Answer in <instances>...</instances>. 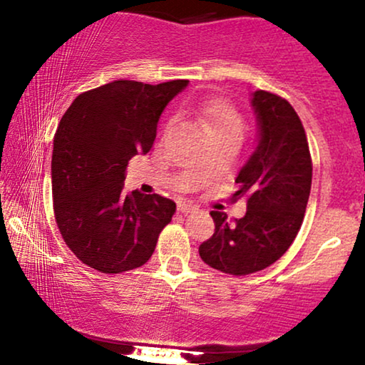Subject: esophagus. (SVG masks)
I'll return each mask as SVG.
<instances>
[{"label": "esophagus", "mask_w": 365, "mask_h": 365, "mask_svg": "<svg viewBox=\"0 0 365 365\" xmlns=\"http://www.w3.org/2000/svg\"><path fill=\"white\" fill-rule=\"evenodd\" d=\"M178 210L182 212V214H190V212L198 210V208H196V205L190 203V202H181L178 205Z\"/></svg>", "instance_id": "obj_1"}]
</instances>
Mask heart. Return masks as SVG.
<instances>
[{"label": "heart", "mask_w": 365, "mask_h": 365, "mask_svg": "<svg viewBox=\"0 0 365 365\" xmlns=\"http://www.w3.org/2000/svg\"><path fill=\"white\" fill-rule=\"evenodd\" d=\"M205 125L212 130V134L220 133L226 129H240L243 128L241 117L232 108L231 105L224 103V101H210L200 110Z\"/></svg>", "instance_id": "heart-1"}]
</instances>
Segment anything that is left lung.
I'll return each instance as SVG.
<instances>
[{"label":"left lung","instance_id":"left-lung-1","mask_svg":"<svg viewBox=\"0 0 365 365\" xmlns=\"http://www.w3.org/2000/svg\"><path fill=\"white\" fill-rule=\"evenodd\" d=\"M250 101L259 134L232 195L247 202V214L231 222L224 212H210L215 232L198 248L205 264L232 276L262 271L284 255L304 222L312 186L309 143L293 106L262 89Z\"/></svg>","mask_w":365,"mask_h":365}]
</instances>
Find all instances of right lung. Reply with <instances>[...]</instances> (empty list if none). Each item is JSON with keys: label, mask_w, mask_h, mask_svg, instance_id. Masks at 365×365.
I'll list each match as a JSON object with an SVG mask.
<instances>
[{"label": "right lung", "mask_w": 365, "mask_h": 365, "mask_svg": "<svg viewBox=\"0 0 365 365\" xmlns=\"http://www.w3.org/2000/svg\"><path fill=\"white\" fill-rule=\"evenodd\" d=\"M190 81H113L86 91L61 117L51 157L56 226L83 264L105 274L141 267L172 220L160 195L124 193L125 167L146 155L162 112Z\"/></svg>", "instance_id": "add662e5"}]
</instances>
